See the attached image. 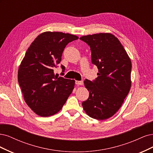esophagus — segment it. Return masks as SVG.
Instances as JSON below:
<instances>
[{
	"label": "esophagus",
	"instance_id": "1",
	"mask_svg": "<svg viewBox=\"0 0 153 153\" xmlns=\"http://www.w3.org/2000/svg\"><path fill=\"white\" fill-rule=\"evenodd\" d=\"M75 83H76V85L77 86L83 85V81H76Z\"/></svg>",
	"mask_w": 153,
	"mask_h": 153
}]
</instances>
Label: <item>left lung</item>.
<instances>
[{
    "mask_svg": "<svg viewBox=\"0 0 153 153\" xmlns=\"http://www.w3.org/2000/svg\"><path fill=\"white\" fill-rule=\"evenodd\" d=\"M90 47L91 62L98 69L93 81L85 79L89 97L82 103L86 114L96 120L112 117L119 110L131 88V63L120 41L109 33L82 36Z\"/></svg>",
    "mask_w": 153,
    "mask_h": 153,
    "instance_id": "8db88e82",
    "label": "left lung"
}]
</instances>
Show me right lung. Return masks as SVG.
Returning a JSON list of instances; mask_svg holds the SVG:
<instances>
[{
	"instance_id": "obj_1",
	"label": "right lung",
	"mask_w": 153,
	"mask_h": 153,
	"mask_svg": "<svg viewBox=\"0 0 153 153\" xmlns=\"http://www.w3.org/2000/svg\"><path fill=\"white\" fill-rule=\"evenodd\" d=\"M78 37L59 32H45L30 44L19 65L18 80L28 106L42 117L60 111L74 88L75 81L56 76L67 44ZM62 72L65 67L61 65Z\"/></svg>"
}]
</instances>
